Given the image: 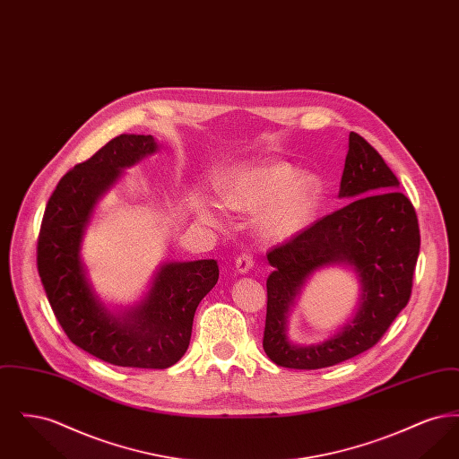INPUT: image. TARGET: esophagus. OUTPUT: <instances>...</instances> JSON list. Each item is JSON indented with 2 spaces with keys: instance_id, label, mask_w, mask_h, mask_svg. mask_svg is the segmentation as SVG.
<instances>
[{
  "instance_id": "1",
  "label": "esophagus",
  "mask_w": 459,
  "mask_h": 459,
  "mask_svg": "<svg viewBox=\"0 0 459 459\" xmlns=\"http://www.w3.org/2000/svg\"><path fill=\"white\" fill-rule=\"evenodd\" d=\"M253 264H255L253 256L247 255V253H244V255H240L239 258L236 260V270H238L239 273H246V272H249V270L253 268Z\"/></svg>"
}]
</instances>
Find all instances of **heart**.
Instances as JSON below:
<instances>
[{
	"instance_id": "obj_1",
	"label": "heart",
	"mask_w": 459,
	"mask_h": 459,
	"mask_svg": "<svg viewBox=\"0 0 459 459\" xmlns=\"http://www.w3.org/2000/svg\"><path fill=\"white\" fill-rule=\"evenodd\" d=\"M324 197L320 177L273 161L239 175L227 191V203L244 212H260L266 239L285 240L309 225Z\"/></svg>"
}]
</instances>
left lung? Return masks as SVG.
Here are the masks:
<instances>
[{"label": "left lung", "mask_w": 459, "mask_h": 459, "mask_svg": "<svg viewBox=\"0 0 459 459\" xmlns=\"http://www.w3.org/2000/svg\"><path fill=\"white\" fill-rule=\"evenodd\" d=\"M384 158L356 132L341 178L342 208L316 220L268 251L263 350L279 367L316 370L373 348L408 305L420 253L411 201ZM330 264H348L360 282V303L349 324L327 342L296 347L286 337V316L307 279Z\"/></svg>", "instance_id": "left-lung-1"}]
</instances>
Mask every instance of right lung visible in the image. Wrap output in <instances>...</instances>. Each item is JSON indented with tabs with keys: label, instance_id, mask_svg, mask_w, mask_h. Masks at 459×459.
Returning <instances> with one entry per match:
<instances>
[{
	"label": "right lung",
	"instance_id": "obj_1",
	"mask_svg": "<svg viewBox=\"0 0 459 459\" xmlns=\"http://www.w3.org/2000/svg\"><path fill=\"white\" fill-rule=\"evenodd\" d=\"M156 150L153 135L122 134L60 178L44 210L38 270L58 324L77 348L117 367L163 370L189 348L197 305L217 284L219 263H163L141 303L111 313L81 260L96 203L124 169Z\"/></svg>",
	"mask_w": 459,
	"mask_h": 459
}]
</instances>
